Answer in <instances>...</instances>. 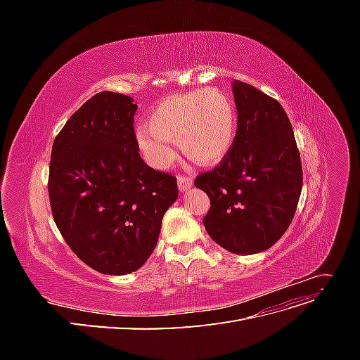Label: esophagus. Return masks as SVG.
Instances as JSON below:
<instances>
[{"label":"esophagus","mask_w":360,"mask_h":360,"mask_svg":"<svg viewBox=\"0 0 360 360\" xmlns=\"http://www.w3.org/2000/svg\"><path fill=\"white\" fill-rule=\"evenodd\" d=\"M177 184H179V189L181 192H184V191H188V189L192 188L193 180L191 177H186V176H179L177 177Z\"/></svg>","instance_id":"obj_1"}]
</instances>
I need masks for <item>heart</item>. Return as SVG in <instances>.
<instances>
[{"label": "heart", "instance_id": "heart-1", "mask_svg": "<svg viewBox=\"0 0 360 360\" xmlns=\"http://www.w3.org/2000/svg\"><path fill=\"white\" fill-rule=\"evenodd\" d=\"M237 135L233 97L221 89H198L162 99L136 130L135 141L144 159L165 169L176 158L168 141L202 167H214L230 153Z\"/></svg>", "mask_w": 360, "mask_h": 360}]
</instances>
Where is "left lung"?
<instances>
[{
	"label": "left lung",
	"instance_id": "1",
	"mask_svg": "<svg viewBox=\"0 0 360 360\" xmlns=\"http://www.w3.org/2000/svg\"><path fill=\"white\" fill-rule=\"evenodd\" d=\"M237 135L217 168L195 186L210 198L204 216L213 240L238 255L274 246L287 231L302 192V163L290 120L279 102L234 79Z\"/></svg>",
	"mask_w": 360,
	"mask_h": 360
}]
</instances>
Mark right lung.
<instances>
[{
    "mask_svg": "<svg viewBox=\"0 0 360 360\" xmlns=\"http://www.w3.org/2000/svg\"><path fill=\"white\" fill-rule=\"evenodd\" d=\"M136 108L130 96L97 93L52 146L53 221L73 252L105 275L132 274L146 263L179 197L176 177L150 168L138 153Z\"/></svg>",
    "mask_w": 360,
    "mask_h": 360,
    "instance_id": "obj_1",
    "label": "right lung"
}]
</instances>
